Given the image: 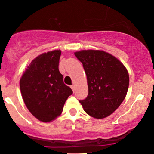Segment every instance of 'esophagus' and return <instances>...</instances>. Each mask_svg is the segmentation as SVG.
Wrapping results in <instances>:
<instances>
[{"instance_id": "1", "label": "esophagus", "mask_w": 154, "mask_h": 154, "mask_svg": "<svg viewBox=\"0 0 154 154\" xmlns=\"http://www.w3.org/2000/svg\"><path fill=\"white\" fill-rule=\"evenodd\" d=\"M71 88H72V90H73V91H75V85H72V86H71Z\"/></svg>"}]
</instances>
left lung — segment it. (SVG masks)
<instances>
[{
	"label": "left lung",
	"instance_id": "1",
	"mask_svg": "<svg viewBox=\"0 0 154 154\" xmlns=\"http://www.w3.org/2000/svg\"><path fill=\"white\" fill-rule=\"evenodd\" d=\"M86 72L88 94L80 100L88 115L97 119L116 111L125 100L129 87L127 68L114 56L103 51L74 53Z\"/></svg>",
	"mask_w": 154,
	"mask_h": 154
}]
</instances>
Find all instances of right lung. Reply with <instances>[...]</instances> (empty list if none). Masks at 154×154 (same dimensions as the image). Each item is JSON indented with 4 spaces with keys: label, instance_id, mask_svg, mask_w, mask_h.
I'll use <instances>...</instances> for the list:
<instances>
[{
    "label": "right lung",
    "instance_id": "add662e5",
    "mask_svg": "<svg viewBox=\"0 0 154 154\" xmlns=\"http://www.w3.org/2000/svg\"><path fill=\"white\" fill-rule=\"evenodd\" d=\"M61 51H49L34 59L20 80V89L31 114L43 122L54 120L62 113L73 91L63 82L59 71Z\"/></svg>",
    "mask_w": 154,
    "mask_h": 154
}]
</instances>
